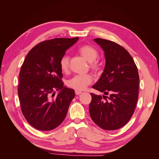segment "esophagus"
<instances>
[{"label":"esophagus","instance_id":"obj_1","mask_svg":"<svg viewBox=\"0 0 159 159\" xmlns=\"http://www.w3.org/2000/svg\"><path fill=\"white\" fill-rule=\"evenodd\" d=\"M81 91H78V90H75V95H80V94H81Z\"/></svg>","mask_w":159,"mask_h":159}]
</instances>
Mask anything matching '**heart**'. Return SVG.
I'll use <instances>...</instances> for the list:
<instances>
[{
    "mask_svg": "<svg viewBox=\"0 0 159 159\" xmlns=\"http://www.w3.org/2000/svg\"><path fill=\"white\" fill-rule=\"evenodd\" d=\"M78 52L86 60L90 62L89 66L91 69L95 71H99L102 70V63L99 60H96L99 56V52L94 47L85 44L79 47ZM69 61L70 59L68 55H64L61 57L60 67L61 71L64 73H68L69 71ZM92 81L93 77L91 74L77 75L68 81L67 85L71 89L81 91L85 89L88 85L92 83Z\"/></svg>",
    "mask_w": 159,
    "mask_h": 159,
    "instance_id": "1",
    "label": "heart"
}]
</instances>
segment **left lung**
<instances>
[{"label": "left lung", "instance_id": "1", "mask_svg": "<svg viewBox=\"0 0 159 159\" xmlns=\"http://www.w3.org/2000/svg\"><path fill=\"white\" fill-rule=\"evenodd\" d=\"M94 41L103 50L106 63L102 76L92 88L105 95L90 93L92 99L89 114L99 127L116 130L128 123L135 109L139 95L138 70L131 56L121 46L102 38H95Z\"/></svg>", "mask_w": 159, "mask_h": 159}]
</instances>
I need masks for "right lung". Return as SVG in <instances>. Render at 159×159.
Masks as SVG:
<instances>
[{"mask_svg":"<svg viewBox=\"0 0 159 159\" xmlns=\"http://www.w3.org/2000/svg\"><path fill=\"white\" fill-rule=\"evenodd\" d=\"M79 38H54L35 46L28 53L19 74L18 94L28 123L41 131H50L63 122L75 97L64 86L60 60ZM60 90L54 98L55 90Z\"/></svg>","mask_w":159,"mask_h":159,"instance_id":"obj_1","label":"right lung"}]
</instances>
